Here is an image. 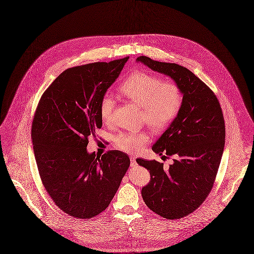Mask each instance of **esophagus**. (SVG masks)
<instances>
[{
    "mask_svg": "<svg viewBox=\"0 0 254 254\" xmlns=\"http://www.w3.org/2000/svg\"><path fill=\"white\" fill-rule=\"evenodd\" d=\"M130 166L131 167H136L137 166L136 159L134 156H130Z\"/></svg>",
    "mask_w": 254,
    "mask_h": 254,
    "instance_id": "1",
    "label": "esophagus"
}]
</instances>
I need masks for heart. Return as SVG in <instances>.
I'll use <instances>...</instances> for the list:
<instances>
[{"label":"heart","instance_id":"obj_1","mask_svg":"<svg viewBox=\"0 0 254 254\" xmlns=\"http://www.w3.org/2000/svg\"><path fill=\"white\" fill-rule=\"evenodd\" d=\"M125 98L141 107V119L154 131L166 128L179 114L183 104V93L173 81L162 79L144 71L131 73L120 86ZM114 99L105 96L99 105V114L109 123L114 109ZM144 132H123L115 137V145L127 153L139 152L149 141Z\"/></svg>","mask_w":254,"mask_h":254}]
</instances>
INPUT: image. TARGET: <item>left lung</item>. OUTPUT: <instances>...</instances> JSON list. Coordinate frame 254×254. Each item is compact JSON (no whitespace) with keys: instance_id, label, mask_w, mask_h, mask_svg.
<instances>
[{"instance_id":"left-lung-1","label":"left lung","mask_w":254,"mask_h":254,"mask_svg":"<svg viewBox=\"0 0 254 254\" xmlns=\"http://www.w3.org/2000/svg\"><path fill=\"white\" fill-rule=\"evenodd\" d=\"M136 62L173 79L183 93L179 114L152 147L159 156H173V163L164 169L156 160L136 159L151 174L141 191L148 208L167 219L182 218L195 211L214 186L225 142L221 107L213 91L187 67L146 56Z\"/></svg>"}]
</instances>
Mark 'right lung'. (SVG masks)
<instances>
[{"instance_id":"right-lung-1","label":"right lung","mask_w":254,"mask_h":254,"mask_svg":"<svg viewBox=\"0 0 254 254\" xmlns=\"http://www.w3.org/2000/svg\"><path fill=\"white\" fill-rule=\"evenodd\" d=\"M129 57L67 68L43 93L32 125L41 182L63 212L91 218L103 212L127 171L120 151L89 154L88 137L102 126L99 105Z\"/></svg>"}]
</instances>
